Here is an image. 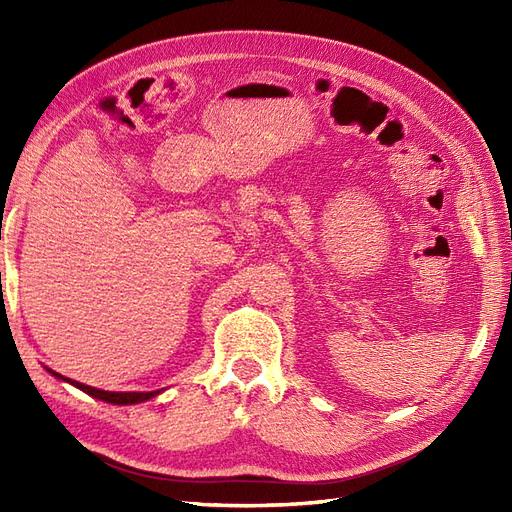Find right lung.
<instances>
[{
    "mask_svg": "<svg viewBox=\"0 0 512 512\" xmlns=\"http://www.w3.org/2000/svg\"><path fill=\"white\" fill-rule=\"evenodd\" d=\"M51 374L59 380H66L70 384H74L76 389L85 391L87 395L96 397V399H102V401H108V404H117V406H128V404H141V401H147L151 397H156L160 391H151V393H111V391H100V389H94V386H87V384H81L76 380H70V378H64L61 374H57V371L49 369Z\"/></svg>",
    "mask_w": 512,
    "mask_h": 512,
    "instance_id": "obj_1",
    "label": "right lung"
}]
</instances>
